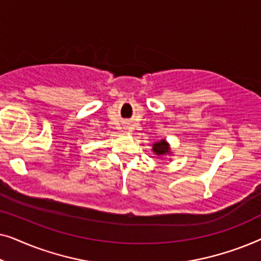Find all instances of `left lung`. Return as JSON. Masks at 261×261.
I'll return each instance as SVG.
<instances>
[{
	"instance_id": "obj_1",
	"label": "left lung",
	"mask_w": 261,
	"mask_h": 261,
	"mask_svg": "<svg viewBox=\"0 0 261 261\" xmlns=\"http://www.w3.org/2000/svg\"><path fill=\"white\" fill-rule=\"evenodd\" d=\"M152 151L155 155L163 156V155H171L172 154V151H171L170 144L167 142L165 139H162V140L154 142L152 145Z\"/></svg>"
}]
</instances>
